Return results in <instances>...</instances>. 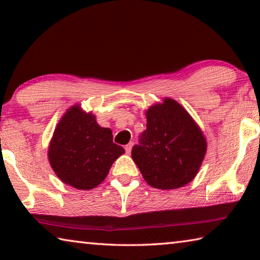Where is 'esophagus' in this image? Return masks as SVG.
Here are the masks:
<instances>
[{
  "instance_id": "esophagus-1",
  "label": "esophagus",
  "mask_w": 260,
  "mask_h": 260,
  "mask_svg": "<svg viewBox=\"0 0 260 260\" xmlns=\"http://www.w3.org/2000/svg\"><path fill=\"white\" fill-rule=\"evenodd\" d=\"M133 145H134L133 143H129V144H127V145H125L124 149H125V152H126L127 154H129V153L131 152V149H133Z\"/></svg>"
}]
</instances>
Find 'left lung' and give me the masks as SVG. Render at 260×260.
Instances as JSON below:
<instances>
[{
  "mask_svg": "<svg viewBox=\"0 0 260 260\" xmlns=\"http://www.w3.org/2000/svg\"><path fill=\"white\" fill-rule=\"evenodd\" d=\"M146 129L131 155L151 187L175 189L190 182L205 158L207 143L186 109L164 99L146 111Z\"/></svg>",
  "mask_w": 260,
  "mask_h": 260,
  "instance_id": "1",
  "label": "left lung"
}]
</instances>
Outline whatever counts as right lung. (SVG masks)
I'll return each mask as SVG.
<instances>
[{
	"mask_svg": "<svg viewBox=\"0 0 260 260\" xmlns=\"http://www.w3.org/2000/svg\"><path fill=\"white\" fill-rule=\"evenodd\" d=\"M124 152L113 142L109 127L100 126L94 115L74 106L55 127L49 160L63 183L87 190L105 180L113 162Z\"/></svg>",
	"mask_w": 260,
	"mask_h": 260,
	"instance_id": "1",
	"label": "right lung"
}]
</instances>
